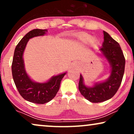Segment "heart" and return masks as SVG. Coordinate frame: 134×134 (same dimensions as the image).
<instances>
[{"instance_id":"b5f03b06","label":"heart","mask_w":134,"mask_h":134,"mask_svg":"<svg viewBox=\"0 0 134 134\" xmlns=\"http://www.w3.org/2000/svg\"><path fill=\"white\" fill-rule=\"evenodd\" d=\"M78 39L80 41L83 42V43H90V42L92 41L93 43H96L97 42V41L96 40H92V36H91L88 33H80L77 36Z\"/></svg>"}]
</instances>
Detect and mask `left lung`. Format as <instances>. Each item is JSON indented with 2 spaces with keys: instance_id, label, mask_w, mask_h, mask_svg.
<instances>
[{
  "instance_id": "1",
  "label": "left lung",
  "mask_w": 134,
  "mask_h": 134,
  "mask_svg": "<svg viewBox=\"0 0 134 134\" xmlns=\"http://www.w3.org/2000/svg\"><path fill=\"white\" fill-rule=\"evenodd\" d=\"M104 42L100 50L107 59L111 67V75L107 80L96 83L93 87L88 88L83 83L80 75L79 89L86 99L92 103H101L111 98L121 85L124 74L126 59L119 44L107 32L103 31Z\"/></svg>"
}]
</instances>
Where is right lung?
Instances as JSON below:
<instances>
[{
    "label": "right lung",
    "mask_w": 134,
    "mask_h": 134,
    "mask_svg": "<svg viewBox=\"0 0 134 134\" xmlns=\"http://www.w3.org/2000/svg\"><path fill=\"white\" fill-rule=\"evenodd\" d=\"M46 30L35 29L28 32L16 45L12 64L13 79L18 92L22 97L30 102L44 104L52 100L56 95L60 82L66 72L53 77L46 83L34 82L25 72L23 60L25 48L30 38L42 36Z\"/></svg>",
    "instance_id": "1"
}]
</instances>
